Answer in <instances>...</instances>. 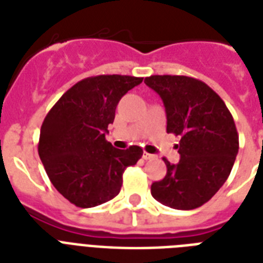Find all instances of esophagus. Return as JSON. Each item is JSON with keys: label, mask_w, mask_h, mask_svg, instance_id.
Listing matches in <instances>:
<instances>
[{"label": "esophagus", "mask_w": 263, "mask_h": 263, "mask_svg": "<svg viewBox=\"0 0 263 263\" xmlns=\"http://www.w3.org/2000/svg\"><path fill=\"white\" fill-rule=\"evenodd\" d=\"M143 158H144V160H153V158H156V156H154V154H148V153L144 152L143 153Z\"/></svg>", "instance_id": "esophagus-1"}]
</instances>
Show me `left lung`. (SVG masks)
I'll return each instance as SVG.
<instances>
[{
  "label": "left lung",
  "mask_w": 263,
  "mask_h": 263,
  "mask_svg": "<svg viewBox=\"0 0 263 263\" xmlns=\"http://www.w3.org/2000/svg\"><path fill=\"white\" fill-rule=\"evenodd\" d=\"M144 83L160 95L166 132L180 136L179 164L166 158V175L152 184V195L177 210L206 203L227 181L239 152V135L224 101L190 76L153 75Z\"/></svg>",
  "instance_id": "left-lung-1"
}]
</instances>
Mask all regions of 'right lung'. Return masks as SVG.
<instances>
[{"mask_svg": "<svg viewBox=\"0 0 263 263\" xmlns=\"http://www.w3.org/2000/svg\"><path fill=\"white\" fill-rule=\"evenodd\" d=\"M143 78L99 75L72 86L41 127L38 153L51 184L78 208H94L119 195L123 173L143 150L115 148L105 139L123 95Z\"/></svg>", "mask_w": 263, "mask_h": 263, "instance_id": "right-lung-1", "label": "right lung"}]
</instances>
